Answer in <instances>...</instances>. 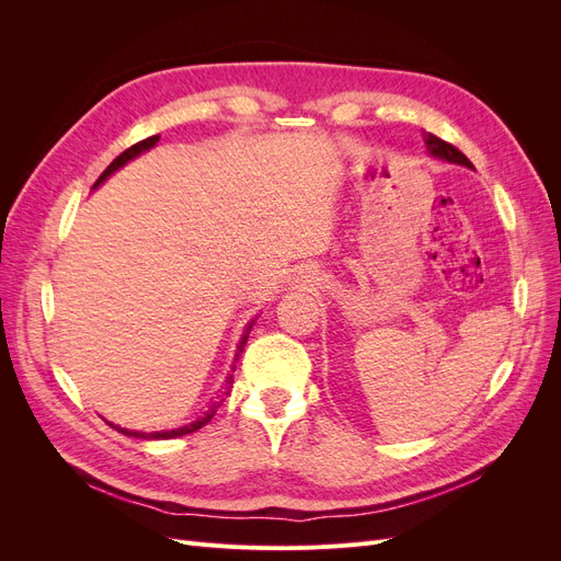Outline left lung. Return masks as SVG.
<instances>
[{
  "label": "left lung",
  "mask_w": 561,
  "mask_h": 561,
  "mask_svg": "<svg viewBox=\"0 0 561 561\" xmlns=\"http://www.w3.org/2000/svg\"><path fill=\"white\" fill-rule=\"evenodd\" d=\"M426 145H428V151H431L433 157L445 159V161H449V163H458V165L472 168V163L468 161V157L463 154V151H458L454 145H449V142H445V140H439L437 135L428 133V135H426Z\"/></svg>",
  "instance_id": "1"
}]
</instances>
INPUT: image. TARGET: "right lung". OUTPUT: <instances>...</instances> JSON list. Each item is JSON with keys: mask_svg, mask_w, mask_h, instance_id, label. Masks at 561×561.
<instances>
[{"mask_svg": "<svg viewBox=\"0 0 561 561\" xmlns=\"http://www.w3.org/2000/svg\"><path fill=\"white\" fill-rule=\"evenodd\" d=\"M159 142V135H151V138H147V140H140V142H135L133 147H128L126 151H122V154H118L107 168H105V173L100 175L98 180H95V184H93V190L98 184H103L114 171H118V168L122 165H126L130 159H135L138 154H142V151H147V149H151ZM252 325H254V320L252 322H248V328H245V332H243V336H241V344H239V353H236V358L233 360H239V355H241V351H243V346H245V342H248V334H250V330H252ZM231 369H236V367H231ZM231 383H233V375H229L227 377V383H225V388H222V393H219L217 398H213V402L206 407V410H201L198 414H196V419H192L190 423H184V426H178V428H171V431H157V433H140V431H128V428H118V426H114V423H110L112 428H116L118 433H124V435H128V437H145V439H171V437H182V435H190V433H196L198 428H203L206 426V423L215 416V412H217V407L225 402V396H229V388H231Z\"/></svg>", "mask_w": 561, "mask_h": 561, "instance_id": "right-lung-1", "label": "right lung"}]
</instances>
